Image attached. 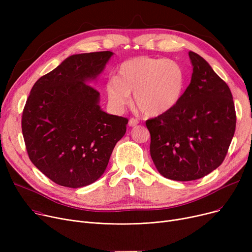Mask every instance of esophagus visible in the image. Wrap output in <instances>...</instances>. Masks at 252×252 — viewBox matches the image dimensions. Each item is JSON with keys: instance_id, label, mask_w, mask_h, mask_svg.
Returning a JSON list of instances; mask_svg holds the SVG:
<instances>
[{"instance_id": "obj_1", "label": "esophagus", "mask_w": 252, "mask_h": 252, "mask_svg": "<svg viewBox=\"0 0 252 252\" xmlns=\"http://www.w3.org/2000/svg\"><path fill=\"white\" fill-rule=\"evenodd\" d=\"M138 124H139V122L137 121V119H135V118H130L129 121H128V126H136Z\"/></svg>"}]
</instances>
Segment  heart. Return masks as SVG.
<instances>
[{
    "label": "heart",
    "mask_w": 252,
    "mask_h": 252,
    "mask_svg": "<svg viewBox=\"0 0 252 252\" xmlns=\"http://www.w3.org/2000/svg\"><path fill=\"white\" fill-rule=\"evenodd\" d=\"M186 72L183 66L170 59L139 56L123 62L105 84V93L111 108L122 111L130 102L146 116H159L180 102Z\"/></svg>",
    "instance_id": "heart-1"
}]
</instances>
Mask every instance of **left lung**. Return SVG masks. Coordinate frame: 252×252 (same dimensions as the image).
<instances>
[{
    "instance_id": "8db88e82",
    "label": "left lung",
    "mask_w": 252,
    "mask_h": 252,
    "mask_svg": "<svg viewBox=\"0 0 252 252\" xmlns=\"http://www.w3.org/2000/svg\"><path fill=\"white\" fill-rule=\"evenodd\" d=\"M191 82L170 111L146 122L152 160L164 178H203L227 155L236 127L232 93L208 62L190 51Z\"/></svg>"
}]
</instances>
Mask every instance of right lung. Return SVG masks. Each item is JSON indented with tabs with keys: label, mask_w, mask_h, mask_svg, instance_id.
Segmentation results:
<instances>
[{
	"label": "right lung",
	"mask_w": 252,
	"mask_h": 252,
	"mask_svg": "<svg viewBox=\"0 0 252 252\" xmlns=\"http://www.w3.org/2000/svg\"><path fill=\"white\" fill-rule=\"evenodd\" d=\"M113 53H84L66 58L37 79L22 114L30 159L60 186L82 188L96 182L108 165L127 119L106 113L91 84Z\"/></svg>",
	"instance_id": "obj_1"
}]
</instances>
